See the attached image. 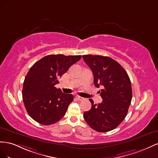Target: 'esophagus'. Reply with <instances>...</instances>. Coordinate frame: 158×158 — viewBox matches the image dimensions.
Returning <instances> with one entry per match:
<instances>
[{
    "mask_svg": "<svg viewBox=\"0 0 158 158\" xmlns=\"http://www.w3.org/2000/svg\"><path fill=\"white\" fill-rule=\"evenodd\" d=\"M76 98L77 99V100H79V101H83L84 99H85L83 97H80V96H76Z\"/></svg>",
    "mask_w": 158,
    "mask_h": 158,
    "instance_id": "1",
    "label": "esophagus"
}]
</instances>
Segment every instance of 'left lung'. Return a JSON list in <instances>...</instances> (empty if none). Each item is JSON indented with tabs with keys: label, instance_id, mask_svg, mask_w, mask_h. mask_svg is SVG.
<instances>
[{
	"label": "left lung",
	"instance_id": "obj_1",
	"mask_svg": "<svg viewBox=\"0 0 158 158\" xmlns=\"http://www.w3.org/2000/svg\"><path fill=\"white\" fill-rule=\"evenodd\" d=\"M83 58L91 68L94 84L101 87V103L94 104L85 112L84 118L89 127L99 132H106L116 128L127 115L132 101V85L127 71L112 58L101 56L85 55Z\"/></svg>",
	"mask_w": 158,
	"mask_h": 158
}]
</instances>
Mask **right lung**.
<instances>
[{"mask_svg": "<svg viewBox=\"0 0 158 158\" xmlns=\"http://www.w3.org/2000/svg\"><path fill=\"white\" fill-rule=\"evenodd\" d=\"M81 58V56L49 55L31 67L24 79L22 98L31 118L50 125L64 116L73 95L63 93L55 85L59 83L58 78Z\"/></svg>", "mask_w": 158, "mask_h": 158, "instance_id": "1", "label": "right lung"}]
</instances>
